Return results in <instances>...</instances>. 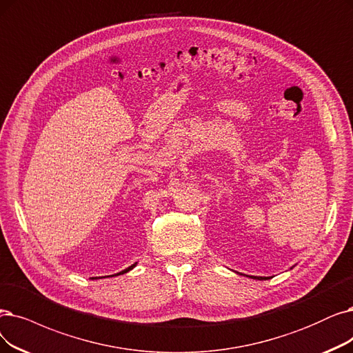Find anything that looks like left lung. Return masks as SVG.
<instances>
[{"instance_id": "left-lung-1", "label": "left lung", "mask_w": 353, "mask_h": 353, "mask_svg": "<svg viewBox=\"0 0 353 353\" xmlns=\"http://www.w3.org/2000/svg\"><path fill=\"white\" fill-rule=\"evenodd\" d=\"M246 276H249V275H246ZM249 278H252V279H259V281H263V279H268L266 276H249Z\"/></svg>"}]
</instances>
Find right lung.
I'll return each mask as SVG.
<instances>
[{"label": "right lung", "mask_w": 353, "mask_h": 353, "mask_svg": "<svg viewBox=\"0 0 353 353\" xmlns=\"http://www.w3.org/2000/svg\"><path fill=\"white\" fill-rule=\"evenodd\" d=\"M136 265H137V262H134V263H133V265H130L129 268H125V270H124V271H121V272H119V274H125V272H129V271H132V270H133V268H134ZM119 274H116V275H119ZM108 276H110V275H108ZM111 276H112V275H111ZM91 279H95V278H91Z\"/></svg>", "instance_id": "obj_1"}]
</instances>
